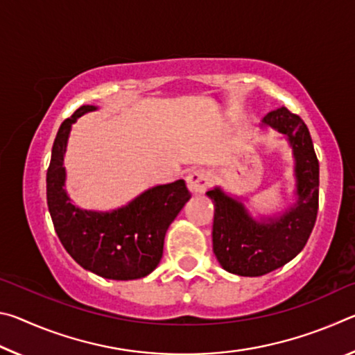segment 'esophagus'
Segmentation results:
<instances>
[{"label":"esophagus","mask_w":355,"mask_h":355,"mask_svg":"<svg viewBox=\"0 0 355 355\" xmlns=\"http://www.w3.org/2000/svg\"><path fill=\"white\" fill-rule=\"evenodd\" d=\"M209 183H211V173L205 169L191 171L188 177H186V184H188L192 194H202L208 188Z\"/></svg>","instance_id":"34e87169"}]
</instances>
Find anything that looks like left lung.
<instances>
[{"label":"left lung","mask_w":355,"mask_h":355,"mask_svg":"<svg viewBox=\"0 0 355 355\" xmlns=\"http://www.w3.org/2000/svg\"><path fill=\"white\" fill-rule=\"evenodd\" d=\"M285 137L294 159V202L284 211L255 218L241 197L214 186L207 196L214 203L213 252L227 272L258 277L291 261L313 230L320 196V163L304 120L286 107L271 111L261 128Z\"/></svg>","instance_id":"left-lung-1"}]
</instances>
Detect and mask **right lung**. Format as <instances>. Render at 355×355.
<instances>
[{
    "instance_id": "right-lung-1",
    "label": "right lung",
    "mask_w": 355,
    "mask_h": 355,
    "mask_svg": "<svg viewBox=\"0 0 355 355\" xmlns=\"http://www.w3.org/2000/svg\"><path fill=\"white\" fill-rule=\"evenodd\" d=\"M97 106L84 105L59 128L46 172V202L59 239L86 271L111 280L148 275L163 257L169 225L191 199L184 180L158 184L111 211L76 207L65 189L64 156L73 125Z\"/></svg>"
}]
</instances>
